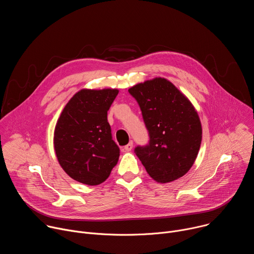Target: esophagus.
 <instances>
[{"label": "esophagus", "mask_w": 254, "mask_h": 254, "mask_svg": "<svg viewBox=\"0 0 254 254\" xmlns=\"http://www.w3.org/2000/svg\"><path fill=\"white\" fill-rule=\"evenodd\" d=\"M132 146H133V142H132V141H129V142L127 144V146H125L124 150H125V151H127V152H129V151H131Z\"/></svg>", "instance_id": "34e87169"}]
</instances>
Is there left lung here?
Returning <instances> with one entry per match:
<instances>
[{
  "instance_id": "obj_1",
  "label": "left lung",
  "mask_w": 254,
  "mask_h": 254,
  "mask_svg": "<svg viewBox=\"0 0 254 254\" xmlns=\"http://www.w3.org/2000/svg\"><path fill=\"white\" fill-rule=\"evenodd\" d=\"M128 92L137 101L149 131L147 146L134 153L159 183L183 177L193 166L202 140L199 116L191 101L169 80L156 77Z\"/></svg>"
}]
</instances>
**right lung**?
Masks as SVG:
<instances>
[{
    "label": "right lung",
    "instance_id": "obj_1",
    "mask_svg": "<svg viewBox=\"0 0 254 254\" xmlns=\"http://www.w3.org/2000/svg\"><path fill=\"white\" fill-rule=\"evenodd\" d=\"M118 89H81L67 102L54 130L56 157L65 173L85 185H99L118 164L120 148L107 122Z\"/></svg>",
    "mask_w": 254,
    "mask_h": 254
}]
</instances>
